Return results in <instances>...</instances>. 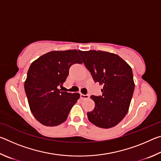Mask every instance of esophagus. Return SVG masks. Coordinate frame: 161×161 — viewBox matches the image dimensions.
Listing matches in <instances>:
<instances>
[{
  "mask_svg": "<svg viewBox=\"0 0 161 161\" xmlns=\"http://www.w3.org/2000/svg\"><path fill=\"white\" fill-rule=\"evenodd\" d=\"M80 97L82 99H87L89 98V94H80Z\"/></svg>",
  "mask_w": 161,
  "mask_h": 161,
  "instance_id": "esophagus-1",
  "label": "esophagus"
}]
</instances>
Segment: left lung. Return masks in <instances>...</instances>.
I'll list each match as a JSON object with an SVG mask.
<instances>
[{
    "mask_svg": "<svg viewBox=\"0 0 161 161\" xmlns=\"http://www.w3.org/2000/svg\"><path fill=\"white\" fill-rule=\"evenodd\" d=\"M79 53L94 81L103 85L102 96H91L95 107L87 112L89 121L103 129L116 126L128 113L134 91L131 67L114 53L100 50Z\"/></svg>",
    "mask_w": 161,
    "mask_h": 161,
    "instance_id": "8db88e82",
    "label": "left lung"
}]
</instances>
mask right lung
Listing matches in <instances>:
<instances>
[{
  "instance_id": "obj_1",
  "label": "right lung",
  "mask_w": 161,
  "mask_h": 161,
  "mask_svg": "<svg viewBox=\"0 0 161 161\" xmlns=\"http://www.w3.org/2000/svg\"><path fill=\"white\" fill-rule=\"evenodd\" d=\"M81 63L78 52L69 50L50 52L30 66L24 87L31 112L40 124L54 126L66 121L80 94L61 92L58 86L66 81L70 67Z\"/></svg>"
}]
</instances>
